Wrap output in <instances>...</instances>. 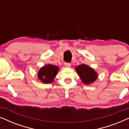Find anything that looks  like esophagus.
I'll return each instance as SVG.
<instances>
[{
    "instance_id": "1",
    "label": "esophagus",
    "mask_w": 129,
    "mask_h": 129,
    "mask_svg": "<svg viewBox=\"0 0 129 129\" xmlns=\"http://www.w3.org/2000/svg\"><path fill=\"white\" fill-rule=\"evenodd\" d=\"M64 66L66 67V68H70L71 66V64L70 63H64Z\"/></svg>"
}]
</instances>
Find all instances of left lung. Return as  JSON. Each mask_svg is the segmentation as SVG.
I'll return each mask as SVG.
<instances>
[{
  "label": "left lung",
  "instance_id": "left-lung-1",
  "mask_svg": "<svg viewBox=\"0 0 129 129\" xmlns=\"http://www.w3.org/2000/svg\"><path fill=\"white\" fill-rule=\"evenodd\" d=\"M77 75L84 84H90L94 83L98 77V75L94 69L83 64L75 68Z\"/></svg>",
  "mask_w": 129,
  "mask_h": 129
}]
</instances>
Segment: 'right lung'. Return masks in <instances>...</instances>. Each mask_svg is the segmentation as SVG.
I'll use <instances>...</instances> for the list:
<instances>
[{
  "instance_id": "add662e5",
  "label": "right lung",
  "mask_w": 129,
  "mask_h": 129,
  "mask_svg": "<svg viewBox=\"0 0 129 129\" xmlns=\"http://www.w3.org/2000/svg\"><path fill=\"white\" fill-rule=\"evenodd\" d=\"M59 70V68L54 65L47 64L42 67L38 73V77L42 83H51L54 81Z\"/></svg>"
}]
</instances>
